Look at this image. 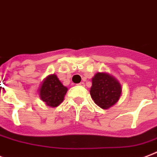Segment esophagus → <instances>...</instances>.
Returning <instances> with one entry per match:
<instances>
[{
	"mask_svg": "<svg viewBox=\"0 0 157 157\" xmlns=\"http://www.w3.org/2000/svg\"><path fill=\"white\" fill-rule=\"evenodd\" d=\"M79 86H85V83L84 82H81V83L78 84Z\"/></svg>",
	"mask_w": 157,
	"mask_h": 157,
	"instance_id": "34e87169",
	"label": "esophagus"
}]
</instances>
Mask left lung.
Here are the masks:
<instances>
[{
	"label": "left lung",
	"instance_id": "left-lung-1",
	"mask_svg": "<svg viewBox=\"0 0 157 157\" xmlns=\"http://www.w3.org/2000/svg\"><path fill=\"white\" fill-rule=\"evenodd\" d=\"M121 86L113 76L98 72L92 78L90 93L94 102L104 109H107L118 100L121 95Z\"/></svg>",
	"mask_w": 157,
	"mask_h": 157
}]
</instances>
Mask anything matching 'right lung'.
<instances>
[{"label": "right lung", "instance_id": "add662e5", "mask_svg": "<svg viewBox=\"0 0 157 157\" xmlns=\"http://www.w3.org/2000/svg\"><path fill=\"white\" fill-rule=\"evenodd\" d=\"M67 88L61 83L56 75L48 76L40 87V98L47 105L56 107L63 102Z\"/></svg>", "mask_w": 157, "mask_h": 157}]
</instances>
